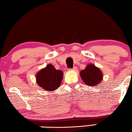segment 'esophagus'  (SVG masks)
I'll return each instance as SVG.
<instances>
[{
    "mask_svg": "<svg viewBox=\"0 0 132 132\" xmlns=\"http://www.w3.org/2000/svg\"><path fill=\"white\" fill-rule=\"evenodd\" d=\"M72 70H77V68L75 66V67H73V68L72 69Z\"/></svg>",
    "mask_w": 132,
    "mask_h": 132,
    "instance_id": "1",
    "label": "esophagus"
}]
</instances>
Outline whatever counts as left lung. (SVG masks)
<instances>
[{
    "label": "left lung",
    "instance_id": "left-lung-1",
    "mask_svg": "<svg viewBox=\"0 0 132 132\" xmlns=\"http://www.w3.org/2000/svg\"><path fill=\"white\" fill-rule=\"evenodd\" d=\"M80 76L86 85L94 86L98 85L103 79V73L99 68L92 64L86 66L80 72Z\"/></svg>",
    "mask_w": 132,
    "mask_h": 132
}]
</instances>
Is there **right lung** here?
Wrapping results in <instances>:
<instances>
[{
  "label": "right lung",
  "instance_id": "right-lung-1",
  "mask_svg": "<svg viewBox=\"0 0 132 132\" xmlns=\"http://www.w3.org/2000/svg\"><path fill=\"white\" fill-rule=\"evenodd\" d=\"M63 76L62 70H56L52 64H48L37 73V83L44 90L53 91L60 86Z\"/></svg>",
  "mask_w": 132,
  "mask_h": 132
}]
</instances>
